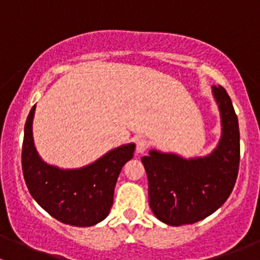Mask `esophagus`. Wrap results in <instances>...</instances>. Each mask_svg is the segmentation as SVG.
Returning a JSON list of instances; mask_svg holds the SVG:
<instances>
[{
	"mask_svg": "<svg viewBox=\"0 0 260 260\" xmlns=\"http://www.w3.org/2000/svg\"><path fill=\"white\" fill-rule=\"evenodd\" d=\"M148 147L149 142L146 138H138L136 141V151H137V153H143V152H146L148 149Z\"/></svg>",
	"mask_w": 260,
	"mask_h": 260,
	"instance_id": "1",
	"label": "esophagus"
}]
</instances>
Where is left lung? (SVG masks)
<instances>
[{"label": "left lung", "mask_w": 260, "mask_h": 260, "mask_svg": "<svg viewBox=\"0 0 260 260\" xmlns=\"http://www.w3.org/2000/svg\"><path fill=\"white\" fill-rule=\"evenodd\" d=\"M221 113L222 136L204 158L186 159L149 152L141 158L148 179V200L158 220L172 226L193 224L215 212L232 193L239 171L240 135L232 99L222 86H212Z\"/></svg>", "instance_id": "obj_1"}]
</instances>
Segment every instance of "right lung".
I'll use <instances>...</instances> for the list:
<instances>
[{"instance_id": "obj_1", "label": "right lung", "mask_w": 260, "mask_h": 260, "mask_svg": "<svg viewBox=\"0 0 260 260\" xmlns=\"http://www.w3.org/2000/svg\"><path fill=\"white\" fill-rule=\"evenodd\" d=\"M36 106L25 123L22 172L36 203L52 217L73 226H91L108 216L120 170L133 157L136 146L125 145L79 170H60L41 161L34 146L32 119Z\"/></svg>"}]
</instances>
